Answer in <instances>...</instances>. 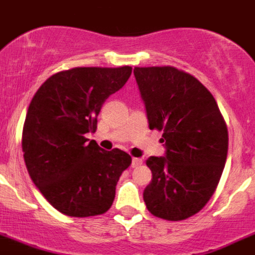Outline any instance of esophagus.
I'll return each instance as SVG.
<instances>
[{"label": "esophagus", "mask_w": 255, "mask_h": 255, "mask_svg": "<svg viewBox=\"0 0 255 255\" xmlns=\"http://www.w3.org/2000/svg\"><path fill=\"white\" fill-rule=\"evenodd\" d=\"M142 164V160L139 159V157H134L131 161V166L132 168H137V166H140Z\"/></svg>", "instance_id": "34e87169"}]
</instances>
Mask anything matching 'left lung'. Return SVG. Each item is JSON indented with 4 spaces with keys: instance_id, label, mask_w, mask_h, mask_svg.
<instances>
[{
    "instance_id": "obj_1",
    "label": "left lung",
    "mask_w": 255,
    "mask_h": 255,
    "mask_svg": "<svg viewBox=\"0 0 255 255\" xmlns=\"http://www.w3.org/2000/svg\"><path fill=\"white\" fill-rule=\"evenodd\" d=\"M149 128L162 131L165 156H150L144 202L152 215L179 222L205 207L222 176L228 129L218 104L198 79L173 66L135 67Z\"/></svg>"
}]
</instances>
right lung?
<instances>
[{"label":"right lung","mask_w":255,"mask_h":255,"mask_svg":"<svg viewBox=\"0 0 255 255\" xmlns=\"http://www.w3.org/2000/svg\"><path fill=\"white\" fill-rule=\"evenodd\" d=\"M131 67H75L48 77L28 106L22 151L33 184L55 209L85 218L108 212L116 184L131 164L120 149H101L95 140L98 115L121 89Z\"/></svg>","instance_id":"obj_1"}]
</instances>
